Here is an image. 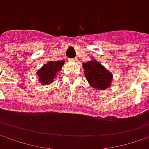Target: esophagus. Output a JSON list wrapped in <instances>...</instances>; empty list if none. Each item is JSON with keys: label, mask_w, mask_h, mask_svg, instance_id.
I'll return each instance as SVG.
<instances>
[{"label": "esophagus", "mask_w": 149, "mask_h": 149, "mask_svg": "<svg viewBox=\"0 0 149 149\" xmlns=\"http://www.w3.org/2000/svg\"><path fill=\"white\" fill-rule=\"evenodd\" d=\"M72 62H77V58H73V59H72Z\"/></svg>", "instance_id": "34e87169"}]
</instances>
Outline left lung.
Wrapping results in <instances>:
<instances>
[{
    "instance_id": "8db88e82",
    "label": "left lung",
    "mask_w": 149,
    "mask_h": 149,
    "mask_svg": "<svg viewBox=\"0 0 149 149\" xmlns=\"http://www.w3.org/2000/svg\"><path fill=\"white\" fill-rule=\"evenodd\" d=\"M84 74L90 86L96 89L105 90L110 87L113 74L107 71L100 62L95 59L82 63Z\"/></svg>"
}]
</instances>
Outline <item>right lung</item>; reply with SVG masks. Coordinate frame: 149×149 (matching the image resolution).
<instances>
[{
	"mask_svg": "<svg viewBox=\"0 0 149 149\" xmlns=\"http://www.w3.org/2000/svg\"><path fill=\"white\" fill-rule=\"evenodd\" d=\"M64 63V61H50L47 64H44L36 72L39 78L38 81H41L42 85H48L52 83L56 77V72L62 69Z\"/></svg>",
	"mask_w": 149,
	"mask_h": 149,
	"instance_id": "1",
	"label": "right lung"
}]
</instances>
